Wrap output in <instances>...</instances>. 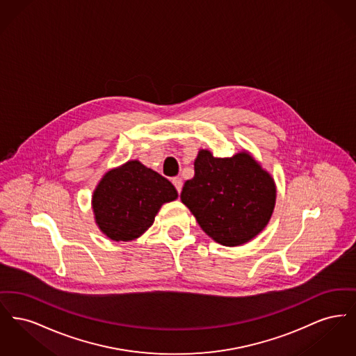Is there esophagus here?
<instances>
[{"instance_id":"esophagus-1","label":"esophagus","mask_w":356,"mask_h":356,"mask_svg":"<svg viewBox=\"0 0 356 356\" xmlns=\"http://www.w3.org/2000/svg\"><path fill=\"white\" fill-rule=\"evenodd\" d=\"M172 183H173L175 188L177 189V192L180 193V192H181V188H183V180H181L180 177H173V179H172Z\"/></svg>"}]
</instances>
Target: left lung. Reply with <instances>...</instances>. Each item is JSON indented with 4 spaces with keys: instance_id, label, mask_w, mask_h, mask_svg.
<instances>
[{
    "instance_id": "obj_1",
    "label": "left lung",
    "mask_w": 356,
    "mask_h": 356,
    "mask_svg": "<svg viewBox=\"0 0 356 356\" xmlns=\"http://www.w3.org/2000/svg\"><path fill=\"white\" fill-rule=\"evenodd\" d=\"M180 199L208 236L221 245L236 247L268 224L276 186L248 152L219 159L202 149L195 160V176L186 180Z\"/></svg>"
}]
</instances>
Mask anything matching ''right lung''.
I'll list each match as a JSON object with an SVG mask.
<instances>
[{"label":"right lung","instance_id":"add662e5","mask_svg":"<svg viewBox=\"0 0 356 356\" xmlns=\"http://www.w3.org/2000/svg\"><path fill=\"white\" fill-rule=\"evenodd\" d=\"M177 199L170 180L132 160L104 175L92 196L95 220L111 240L141 236L164 203Z\"/></svg>","mask_w":356,"mask_h":356}]
</instances>
